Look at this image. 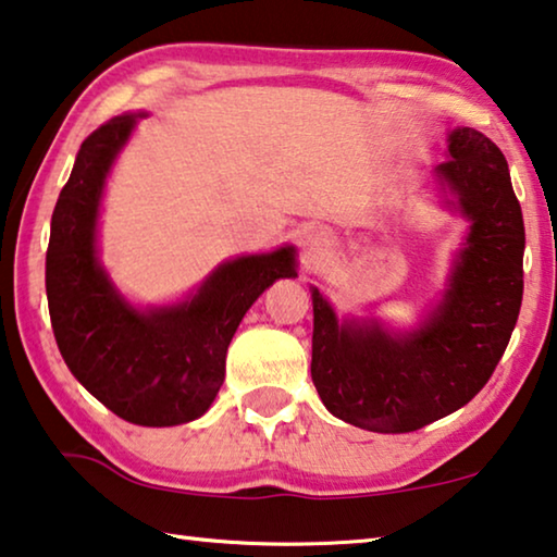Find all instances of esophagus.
Returning a JSON list of instances; mask_svg holds the SVG:
<instances>
[{
    "label": "esophagus",
    "mask_w": 557,
    "mask_h": 557,
    "mask_svg": "<svg viewBox=\"0 0 557 557\" xmlns=\"http://www.w3.org/2000/svg\"><path fill=\"white\" fill-rule=\"evenodd\" d=\"M304 238H306V246H311V249H323V246H331L333 236L326 226H308L304 231Z\"/></svg>",
    "instance_id": "esophagus-1"
}]
</instances>
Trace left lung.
<instances>
[{"instance_id":"left-lung-1","label":"left lung","mask_w":557,"mask_h":557,"mask_svg":"<svg viewBox=\"0 0 557 557\" xmlns=\"http://www.w3.org/2000/svg\"><path fill=\"white\" fill-rule=\"evenodd\" d=\"M435 178L470 228L446 294L421 326L338 323L311 288L313 386L333 416L373 433H410L463 408L506 354L523 301L525 226L503 151L458 126Z\"/></svg>"}]
</instances>
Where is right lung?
Wrapping results in <instances>:
<instances>
[{"label": "right lung", "instance_id": "right-lung-1", "mask_svg": "<svg viewBox=\"0 0 557 557\" xmlns=\"http://www.w3.org/2000/svg\"><path fill=\"white\" fill-rule=\"evenodd\" d=\"M139 116L101 124L76 153L51 213L47 298L74 379L124 421L164 428L207 413L238 323L273 281L296 276V249L221 263L182 304L139 311L124 301L97 259V219L109 169Z\"/></svg>", "mask_w": 557, "mask_h": 557}]
</instances>
